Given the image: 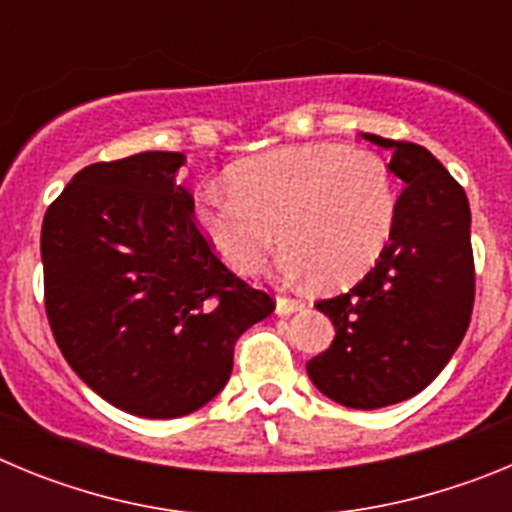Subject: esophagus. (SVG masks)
<instances>
[{"label":"esophagus","mask_w":512,"mask_h":512,"mask_svg":"<svg viewBox=\"0 0 512 512\" xmlns=\"http://www.w3.org/2000/svg\"><path fill=\"white\" fill-rule=\"evenodd\" d=\"M302 307L300 300H292V297H277V315H292Z\"/></svg>","instance_id":"34e87169"}]
</instances>
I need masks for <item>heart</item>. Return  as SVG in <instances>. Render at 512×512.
Masks as SVG:
<instances>
[{
  "label": "heart",
  "mask_w": 512,
  "mask_h": 512,
  "mask_svg": "<svg viewBox=\"0 0 512 512\" xmlns=\"http://www.w3.org/2000/svg\"><path fill=\"white\" fill-rule=\"evenodd\" d=\"M397 212L400 192L382 158L333 143L246 158L228 171V189L202 187L192 205L197 230L235 274H256L279 230V271L310 274L318 287L364 277L390 243Z\"/></svg>",
  "instance_id": "b5f03b06"
}]
</instances>
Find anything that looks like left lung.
Instances as JSON below:
<instances>
[{
	"mask_svg": "<svg viewBox=\"0 0 512 512\" xmlns=\"http://www.w3.org/2000/svg\"><path fill=\"white\" fill-rule=\"evenodd\" d=\"M405 182L390 243L346 295L315 302L336 338L307 361L312 384L354 410H377L425 390L449 364L474 305L472 212L464 189L428 148L372 133Z\"/></svg>",
	"mask_w": 512,
	"mask_h": 512,
	"instance_id": "1",
	"label": "left lung"
}]
</instances>
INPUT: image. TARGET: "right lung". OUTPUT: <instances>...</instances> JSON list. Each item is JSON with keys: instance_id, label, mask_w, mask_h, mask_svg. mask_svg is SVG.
<instances>
[{"instance_id": "right-lung-1", "label": "right lung", "mask_w": 512, "mask_h": 512, "mask_svg": "<svg viewBox=\"0 0 512 512\" xmlns=\"http://www.w3.org/2000/svg\"><path fill=\"white\" fill-rule=\"evenodd\" d=\"M184 153L146 151L81 169L40 233L45 312L63 359L140 418H182L220 395L235 341L274 302L194 225L176 184Z\"/></svg>"}]
</instances>
